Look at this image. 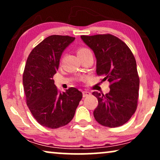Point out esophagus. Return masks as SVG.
<instances>
[{"label": "esophagus", "mask_w": 160, "mask_h": 160, "mask_svg": "<svg viewBox=\"0 0 160 160\" xmlns=\"http://www.w3.org/2000/svg\"><path fill=\"white\" fill-rule=\"evenodd\" d=\"M82 95H83V97L85 98V97H87V96L90 95L91 93L89 92V91H83L82 92Z\"/></svg>", "instance_id": "obj_1"}]
</instances>
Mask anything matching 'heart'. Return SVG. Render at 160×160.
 Segmentation results:
<instances>
[{"mask_svg":"<svg viewBox=\"0 0 160 160\" xmlns=\"http://www.w3.org/2000/svg\"><path fill=\"white\" fill-rule=\"evenodd\" d=\"M91 52V51L88 49V48L84 47H80L78 48L77 54H78V55H82V54H86V53H87V52Z\"/></svg>","mask_w":160,"mask_h":160,"instance_id":"1","label":"heart"}]
</instances>
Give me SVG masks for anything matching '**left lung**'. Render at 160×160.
<instances>
[{"mask_svg":"<svg viewBox=\"0 0 160 160\" xmlns=\"http://www.w3.org/2000/svg\"><path fill=\"white\" fill-rule=\"evenodd\" d=\"M97 59L98 76L108 80L110 92L104 95L93 92L98 105L94 117L98 123L117 128L128 122L137 109L140 79L136 61L124 41L111 34L82 36Z\"/></svg>","mask_w":160,"mask_h":160,"instance_id":"1","label":"left lung"}]
</instances>
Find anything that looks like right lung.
Here are the masks:
<instances>
[{"mask_svg":"<svg viewBox=\"0 0 160 160\" xmlns=\"http://www.w3.org/2000/svg\"><path fill=\"white\" fill-rule=\"evenodd\" d=\"M74 39L52 35L35 47L27 59L22 76L26 102L36 121L46 128L56 129L68 124L82 98L75 87L61 93L52 79L62 52Z\"/></svg>","mask_w":160,"mask_h":160,"instance_id":"add662e5","label":"right lung"}]
</instances>
